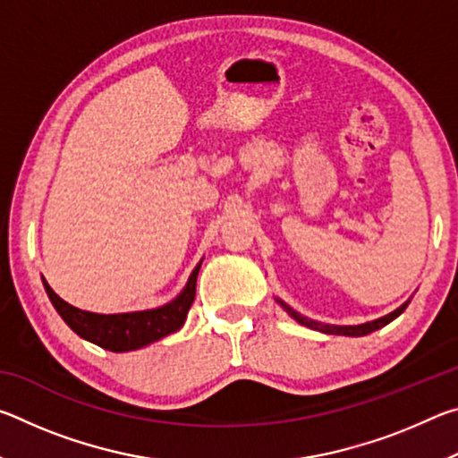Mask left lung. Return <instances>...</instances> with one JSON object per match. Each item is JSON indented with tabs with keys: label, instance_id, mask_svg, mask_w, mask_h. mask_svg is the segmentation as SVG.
<instances>
[{
	"label": "left lung",
	"instance_id": "8db88e82",
	"mask_svg": "<svg viewBox=\"0 0 458 458\" xmlns=\"http://www.w3.org/2000/svg\"><path fill=\"white\" fill-rule=\"evenodd\" d=\"M276 303L281 305L286 313H289L294 321L305 325V327L309 329H315V331H321V333H327V335H347V337H363L368 335V333L371 331H377L382 329L384 325L392 323L396 317H400L402 313H404V309L408 307L410 299L406 301V303H402L398 309H394L392 313H387L384 317H379V319H374V321H366V323H360V325H329V323H321V321H315V319H309V317L301 315L299 311H294L293 307H289L284 303V301H281L276 297Z\"/></svg>",
	"mask_w": 458,
	"mask_h": 458
}]
</instances>
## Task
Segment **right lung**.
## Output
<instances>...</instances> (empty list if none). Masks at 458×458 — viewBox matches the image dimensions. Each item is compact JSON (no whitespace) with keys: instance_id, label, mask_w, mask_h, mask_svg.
I'll return each instance as SVG.
<instances>
[{"instance_id":"1","label":"right lung","mask_w":458,"mask_h":458,"mask_svg":"<svg viewBox=\"0 0 458 458\" xmlns=\"http://www.w3.org/2000/svg\"><path fill=\"white\" fill-rule=\"evenodd\" d=\"M201 260L198 262L196 268L191 270L188 283H185L177 297H174L165 305L155 309H143V311L111 315L82 311V309L72 307L71 303H66L64 299H60L44 278L42 281L54 309H56L58 315L64 319V323L76 333V335L103 347V350L123 353L141 350L145 345H151L155 341L167 337L169 333L182 329L193 299H196V278L199 273Z\"/></svg>"}]
</instances>
